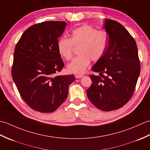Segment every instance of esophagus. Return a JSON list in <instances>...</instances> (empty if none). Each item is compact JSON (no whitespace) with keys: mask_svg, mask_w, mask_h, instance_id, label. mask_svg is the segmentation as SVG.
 I'll list each match as a JSON object with an SVG mask.
<instances>
[{"mask_svg":"<svg viewBox=\"0 0 150 150\" xmlns=\"http://www.w3.org/2000/svg\"><path fill=\"white\" fill-rule=\"evenodd\" d=\"M83 77H84L83 75H75V78H76V79H81V78H82Z\"/></svg>","mask_w":150,"mask_h":150,"instance_id":"34e87169","label":"esophagus"}]
</instances>
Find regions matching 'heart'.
<instances>
[{"mask_svg": "<svg viewBox=\"0 0 150 150\" xmlns=\"http://www.w3.org/2000/svg\"><path fill=\"white\" fill-rule=\"evenodd\" d=\"M81 44L79 56L67 66V71L74 74L84 73L91 60L97 61L102 58L108 45V37L104 31H97L89 25H82L71 32V38L61 37L57 42V49L62 58L69 60L73 55V45Z\"/></svg>", "mask_w": 150, "mask_h": 150, "instance_id": "obj_1", "label": "heart"}]
</instances>
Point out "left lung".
<instances>
[{
	"label": "left lung",
	"instance_id": "left-lung-1",
	"mask_svg": "<svg viewBox=\"0 0 150 150\" xmlns=\"http://www.w3.org/2000/svg\"><path fill=\"white\" fill-rule=\"evenodd\" d=\"M104 28L109 36L108 47L92 67L98 75H91L86 91L89 100L98 109H119L132 98L141 72L135 39L122 24L106 19Z\"/></svg>",
	"mask_w": 150,
	"mask_h": 150
}]
</instances>
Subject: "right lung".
<instances>
[{
  "label": "right lung",
  "instance_id": "1",
  "mask_svg": "<svg viewBox=\"0 0 150 150\" xmlns=\"http://www.w3.org/2000/svg\"><path fill=\"white\" fill-rule=\"evenodd\" d=\"M66 23L47 21L34 24L15 46L11 75L25 103L41 113H52L66 99L75 76L58 75L64 64L57 49Z\"/></svg>",
  "mask_w": 150,
  "mask_h": 150
}]
</instances>
